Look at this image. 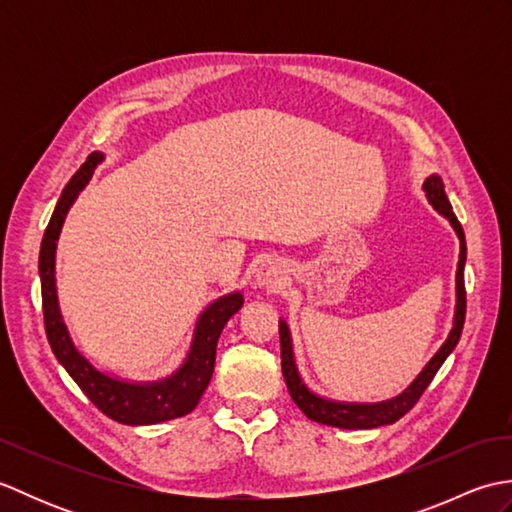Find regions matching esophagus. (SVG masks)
Masks as SVG:
<instances>
[{"label":"esophagus","instance_id":"obj_1","mask_svg":"<svg viewBox=\"0 0 512 512\" xmlns=\"http://www.w3.org/2000/svg\"><path fill=\"white\" fill-rule=\"evenodd\" d=\"M286 281V268L281 266L279 259H266L257 266L253 286L262 290H279Z\"/></svg>","mask_w":512,"mask_h":512}]
</instances>
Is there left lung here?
I'll list each match as a JSON object with an SVG mask.
<instances>
[{
  "label": "left lung",
  "mask_w": 512,
  "mask_h": 512,
  "mask_svg": "<svg viewBox=\"0 0 512 512\" xmlns=\"http://www.w3.org/2000/svg\"><path fill=\"white\" fill-rule=\"evenodd\" d=\"M422 191L427 195L429 204L436 209L442 217H447L449 224L453 226L455 235L460 239V259L458 270H455V310H453V325L449 330L447 341L440 345V350L431 356V361L422 367V372L411 380L407 389H402L398 396L380 400V402H345V400H332L319 396L317 391H312L306 380L301 378L299 367L295 361V350H292V334L286 319H279V341H281V369H284V378L292 400L297 402V407L306 413V416L314 422L328 424V427L339 429H374L383 427V424H391L400 420L405 413L416 405L422 391L429 387V383L436 376L442 363L447 361V356L455 350V345L460 341V334L464 328V314H466V292H464V264H466V239L462 224L455 217L451 202L444 193V182L438 173L424 180Z\"/></svg>",
  "instance_id": "obj_1"
}]
</instances>
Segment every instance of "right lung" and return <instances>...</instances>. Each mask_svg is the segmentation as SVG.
<instances>
[{
    "label": "right lung",
    "mask_w": 512,
    "mask_h": 512,
    "mask_svg": "<svg viewBox=\"0 0 512 512\" xmlns=\"http://www.w3.org/2000/svg\"><path fill=\"white\" fill-rule=\"evenodd\" d=\"M105 160L103 151H92L85 165L74 173L61 191L50 224L43 233L39 250V279L43 299L46 336L57 361L76 385L99 407L107 418L121 424H158L191 413L209 387L215 369V347L226 321L244 306L239 290L217 297L206 306L193 328L189 352L176 372L158 380H127L96 367L79 347L65 325L57 295V242L61 228L79 193L88 187L94 169Z\"/></svg>",
    "instance_id": "1"
}]
</instances>
